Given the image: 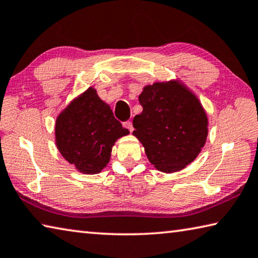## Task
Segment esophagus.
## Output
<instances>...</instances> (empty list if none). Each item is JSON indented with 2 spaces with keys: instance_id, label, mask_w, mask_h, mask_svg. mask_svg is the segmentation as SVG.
Returning a JSON list of instances; mask_svg holds the SVG:
<instances>
[{
  "instance_id": "34e87169",
  "label": "esophagus",
  "mask_w": 258,
  "mask_h": 258,
  "mask_svg": "<svg viewBox=\"0 0 258 258\" xmlns=\"http://www.w3.org/2000/svg\"><path fill=\"white\" fill-rule=\"evenodd\" d=\"M123 126L125 128H127L130 132H133V124H132V121H124L123 123Z\"/></svg>"
}]
</instances>
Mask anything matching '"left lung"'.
I'll return each instance as SVG.
<instances>
[{
  "label": "left lung",
  "instance_id": "8db88e82",
  "mask_svg": "<svg viewBox=\"0 0 258 258\" xmlns=\"http://www.w3.org/2000/svg\"><path fill=\"white\" fill-rule=\"evenodd\" d=\"M143 111L133 119V135L151 165L171 174L193 162L207 142L209 118L198 96L180 80L154 82L139 96Z\"/></svg>",
  "mask_w": 258,
  "mask_h": 258
}]
</instances>
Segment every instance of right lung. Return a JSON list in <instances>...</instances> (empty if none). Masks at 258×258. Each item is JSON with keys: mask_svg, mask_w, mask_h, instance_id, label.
<instances>
[{"mask_svg": "<svg viewBox=\"0 0 258 258\" xmlns=\"http://www.w3.org/2000/svg\"><path fill=\"white\" fill-rule=\"evenodd\" d=\"M128 134L93 87L74 98L55 121V143L59 153L87 175L99 174L108 165L117 140Z\"/></svg>", "mask_w": 258, "mask_h": 258, "instance_id": "1", "label": "right lung"}]
</instances>
